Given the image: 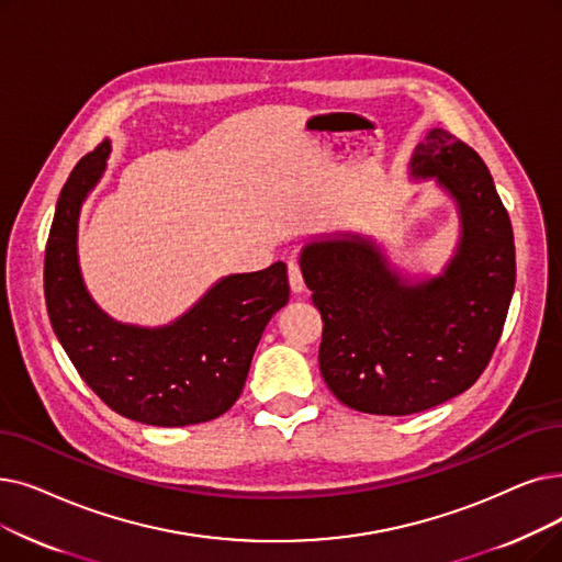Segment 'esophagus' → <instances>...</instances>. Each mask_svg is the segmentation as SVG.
Here are the masks:
<instances>
[{
    "label": "esophagus",
    "mask_w": 562,
    "mask_h": 562,
    "mask_svg": "<svg viewBox=\"0 0 562 562\" xmlns=\"http://www.w3.org/2000/svg\"><path fill=\"white\" fill-rule=\"evenodd\" d=\"M289 284H291V291L294 294H301V291L305 289V280H303V273H301V263L296 259L289 261Z\"/></svg>",
    "instance_id": "1"
}]
</instances>
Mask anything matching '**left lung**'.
I'll use <instances>...</instances> for the list:
<instances>
[{"label":"left lung","instance_id":"left-lung-1","mask_svg":"<svg viewBox=\"0 0 562 562\" xmlns=\"http://www.w3.org/2000/svg\"><path fill=\"white\" fill-rule=\"evenodd\" d=\"M411 165L459 206L461 240L443 276L406 284L362 236L301 255L324 319L322 376L341 404L374 416H411L469 390L494 356L517 280L507 209L471 146L434 128Z\"/></svg>","mask_w":562,"mask_h":562}]
</instances>
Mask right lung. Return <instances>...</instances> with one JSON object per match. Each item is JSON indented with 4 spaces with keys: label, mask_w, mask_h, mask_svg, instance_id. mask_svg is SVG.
I'll list each match as a JSON object with an SVG mask.
<instances>
[{
    "label": "right lung",
    "mask_w": 562,
    "mask_h": 562,
    "mask_svg": "<svg viewBox=\"0 0 562 562\" xmlns=\"http://www.w3.org/2000/svg\"><path fill=\"white\" fill-rule=\"evenodd\" d=\"M108 154L105 139L57 200L43 268L50 324L78 374L119 416L156 427L209 423L238 400L266 324L289 301L286 263L221 280L172 326L112 322L87 294L76 248L80 206Z\"/></svg>",
    "instance_id": "right-lung-1"
}]
</instances>
